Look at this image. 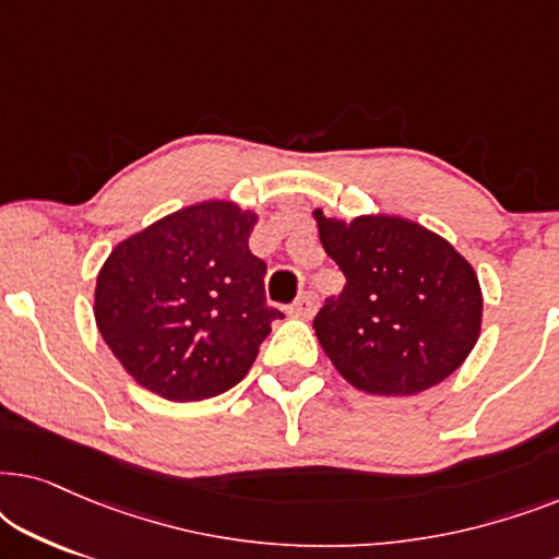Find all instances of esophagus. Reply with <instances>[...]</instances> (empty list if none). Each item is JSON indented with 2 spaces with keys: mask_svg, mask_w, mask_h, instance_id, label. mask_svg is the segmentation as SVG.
I'll list each match as a JSON object with an SVG mask.
<instances>
[{
  "mask_svg": "<svg viewBox=\"0 0 559 559\" xmlns=\"http://www.w3.org/2000/svg\"><path fill=\"white\" fill-rule=\"evenodd\" d=\"M316 308H318L316 295L305 293V295H300L293 302V308H289V316H295V318H312V316H316Z\"/></svg>",
  "mask_w": 559,
  "mask_h": 559,
  "instance_id": "34e87169",
  "label": "esophagus"
}]
</instances>
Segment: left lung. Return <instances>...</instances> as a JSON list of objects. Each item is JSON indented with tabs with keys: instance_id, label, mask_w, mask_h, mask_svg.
I'll use <instances>...</instances> for the list:
<instances>
[{
	"instance_id": "obj_1",
	"label": "left lung",
	"mask_w": 559,
	"mask_h": 559,
	"mask_svg": "<svg viewBox=\"0 0 559 559\" xmlns=\"http://www.w3.org/2000/svg\"><path fill=\"white\" fill-rule=\"evenodd\" d=\"M312 216L325 254L346 274L343 293L312 320L341 377L369 394L412 396L461 369L484 318L478 277L461 251L400 216Z\"/></svg>"
}]
</instances>
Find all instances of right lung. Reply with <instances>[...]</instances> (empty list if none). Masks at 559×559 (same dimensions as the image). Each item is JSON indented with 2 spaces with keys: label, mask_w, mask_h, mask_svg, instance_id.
I'll list each match as a JSON object with an SVG mask.
<instances>
[{
  "label": "right lung",
  "mask_w": 559,
  "mask_h": 559,
  "mask_svg": "<svg viewBox=\"0 0 559 559\" xmlns=\"http://www.w3.org/2000/svg\"><path fill=\"white\" fill-rule=\"evenodd\" d=\"M257 213L231 201L188 205L129 236L96 277L94 316L136 384L201 402L247 377L272 320L266 264L249 251Z\"/></svg>",
  "instance_id": "obj_1"
}]
</instances>
